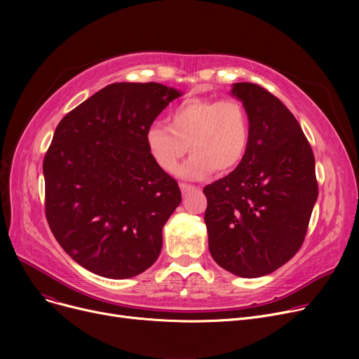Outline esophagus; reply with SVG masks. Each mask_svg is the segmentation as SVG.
I'll return each mask as SVG.
<instances>
[{
	"label": "esophagus",
	"mask_w": 359,
	"mask_h": 359,
	"mask_svg": "<svg viewBox=\"0 0 359 359\" xmlns=\"http://www.w3.org/2000/svg\"><path fill=\"white\" fill-rule=\"evenodd\" d=\"M180 191H182V194L184 195V194L191 192V191L201 192V187H198V186H192V184H187V183H180Z\"/></svg>",
	"instance_id": "obj_1"
}]
</instances>
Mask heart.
Segmentation results:
<instances>
[{
    "instance_id": "1",
    "label": "heart",
    "mask_w": 359,
    "mask_h": 359,
    "mask_svg": "<svg viewBox=\"0 0 359 359\" xmlns=\"http://www.w3.org/2000/svg\"><path fill=\"white\" fill-rule=\"evenodd\" d=\"M249 118L236 99H189L168 115V126L153 123L145 132L149 156L167 173H175L180 160L189 157L179 175L189 180L233 172L249 147Z\"/></svg>"
}]
</instances>
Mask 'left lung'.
Here are the masks:
<instances>
[{
    "label": "left lung",
    "instance_id": "1",
    "mask_svg": "<svg viewBox=\"0 0 359 359\" xmlns=\"http://www.w3.org/2000/svg\"><path fill=\"white\" fill-rule=\"evenodd\" d=\"M231 94L249 118L250 140L240 165L203 187L210 252L241 278L280 268L299 250L318 195L316 161L303 129L278 97L253 83Z\"/></svg>",
    "mask_w": 359,
    "mask_h": 359
}]
</instances>
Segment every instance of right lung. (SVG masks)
Returning <instances> with one entry per match:
<instances>
[{
    "label": "right lung",
    "mask_w": 359,
    "mask_h": 359,
    "mask_svg": "<svg viewBox=\"0 0 359 359\" xmlns=\"http://www.w3.org/2000/svg\"><path fill=\"white\" fill-rule=\"evenodd\" d=\"M180 96L158 83H113L56 126L43 160L46 219L87 271L126 279L157 260L182 194L149 156L145 132Z\"/></svg>",
    "instance_id": "obj_1"
}]
</instances>
